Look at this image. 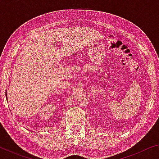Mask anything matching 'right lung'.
<instances>
[{
  "label": "right lung",
  "instance_id": "add662e5",
  "mask_svg": "<svg viewBox=\"0 0 159 159\" xmlns=\"http://www.w3.org/2000/svg\"><path fill=\"white\" fill-rule=\"evenodd\" d=\"M5 95H6V98H7V92L5 93Z\"/></svg>",
  "mask_w": 159,
  "mask_h": 159
}]
</instances>
